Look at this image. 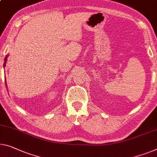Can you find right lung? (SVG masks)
Listing matches in <instances>:
<instances>
[{"mask_svg": "<svg viewBox=\"0 0 157 157\" xmlns=\"http://www.w3.org/2000/svg\"><path fill=\"white\" fill-rule=\"evenodd\" d=\"M7 58H8V55H7V56L5 57V62H4V65H3V67H5L6 66V61H7Z\"/></svg>", "mask_w": 157, "mask_h": 157, "instance_id": "add662e5", "label": "right lung"}]
</instances>
